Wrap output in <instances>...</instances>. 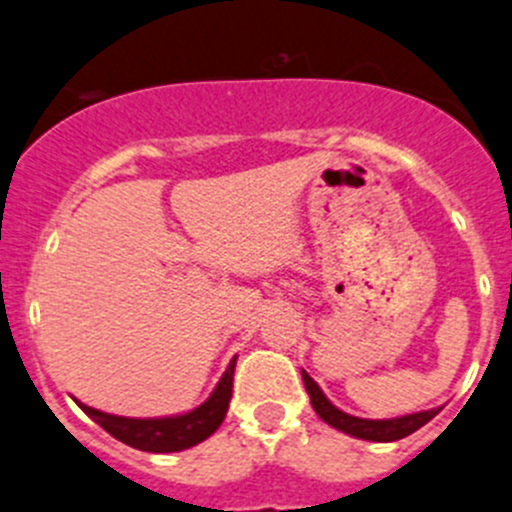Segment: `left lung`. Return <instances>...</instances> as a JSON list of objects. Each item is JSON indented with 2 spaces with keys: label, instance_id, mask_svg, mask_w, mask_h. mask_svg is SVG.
Listing matches in <instances>:
<instances>
[{
  "label": "left lung",
  "instance_id": "obj_1",
  "mask_svg": "<svg viewBox=\"0 0 512 512\" xmlns=\"http://www.w3.org/2000/svg\"><path fill=\"white\" fill-rule=\"evenodd\" d=\"M302 380H305V390L310 395V403L315 408V413L325 420L327 425H332L335 430H342V433L352 435V438L360 440H372V443H393V440L408 438L410 433L423 428L425 423L438 415V410H425V413H413V415H403V418H393V420H365V418H355V415H347L342 410H337L330 400L322 395L320 385L302 370Z\"/></svg>",
  "mask_w": 512,
  "mask_h": 512
}]
</instances>
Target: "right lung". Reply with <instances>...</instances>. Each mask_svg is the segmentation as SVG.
<instances>
[{
    "instance_id": "right-lung-1",
    "label": "right lung",
    "mask_w": 512,
    "mask_h": 512,
    "mask_svg": "<svg viewBox=\"0 0 512 512\" xmlns=\"http://www.w3.org/2000/svg\"><path fill=\"white\" fill-rule=\"evenodd\" d=\"M235 362L237 357H232L225 375L217 382V388L212 390V395L200 408L185 415H175V418H119V415H109L102 413V410L89 408V405L79 403V400L77 405L99 428H104L112 438H117L119 443L145 450V453H177V450H187L207 440L222 425L227 408H230Z\"/></svg>"
}]
</instances>
